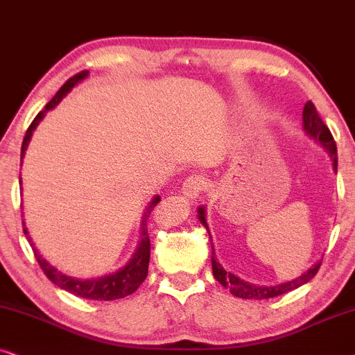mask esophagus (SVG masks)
I'll return each instance as SVG.
<instances>
[{
  "instance_id": "esophagus-1",
  "label": "esophagus",
  "mask_w": 355,
  "mask_h": 355,
  "mask_svg": "<svg viewBox=\"0 0 355 355\" xmlns=\"http://www.w3.org/2000/svg\"><path fill=\"white\" fill-rule=\"evenodd\" d=\"M206 178L202 175H190L185 182H183L182 193L190 200H196L201 195V191L206 190Z\"/></svg>"
}]
</instances>
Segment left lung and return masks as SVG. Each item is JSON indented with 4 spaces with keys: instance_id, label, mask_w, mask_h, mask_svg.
Segmentation results:
<instances>
[{
    "instance_id": "obj_1",
    "label": "left lung",
    "mask_w": 355,
    "mask_h": 355,
    "mask_svg": "<svg viewBox=\"0 0 355 355\" xmlns=\"http://www.w3.org/2000/svg\"><path fill=\"white\" fill-rule=\"evenodd\" d=\"M302 115H304L305 133L309 135L310 138H313L316 143H320L321 146H323L326 150H328L329 155H331V159H333L334 172H338L336 143H334L331 131H329L328 126H326L323 120H321L315 105L310 101L305 103L304 113H302ZM198 219H200L201 224L205 225L207 232H209V227H207V222H206V211L202 206L198 209ZM209 239H211V234H209ZM211 263H212V274H214L217 282H220L225 289H229L230 294L235 297H240V299H254V300L272 299V297L287 294V292H291V291L297 289V287L306 284L310 279H313L315 274L318 272V269L321 266V261H318L316 264H313L309 271H306L305 274H302L300 277H297V279H294V281L284 282V284L266 287V286H253V284H250V282H245L243 279H240V277L235 276V274L225 271V269L220 266V263L217 261L214 247H212Z\"/></svg>"
}]
</instances>
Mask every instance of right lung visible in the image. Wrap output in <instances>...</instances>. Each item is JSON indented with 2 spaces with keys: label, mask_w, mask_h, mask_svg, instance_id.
<instances>
[{
  "label": "right lung",
  "mask_w": 355,
  "mask_h": 355,
  "mask_svg": "<svg viewBox=\"0 0 355 355\" xmlns=\"http://www.w3.org/2000/svg\"><path fill=\"white\" fill-rule=\"evenodd\" d=\"M89 74V71H81L73 78L68 79L58 92L55 94V97L46 103L45 108L42 112H39V115L34 118V121L31 123V126L26 131V136H24L22 141V148H21V159L26 154L27 146H29V141L32 138V133L37 128V125L42 121V118L45 116V113L55 108L58 103L61 102L66 94H68L71 89H73L76 84L81 83L83 79H86ZM21 177H19V183H21ZM160 201V196H154V200L149 202V206L146 207L144 214H143V220H141V239H139V245L136 248V252L131 259L128 261L126 266H123L121 269H118L116 272L107 274V276L97 277V279H76V277L66 276L58 269L51 266V264L46 261V259L42 258V254L39 253V250L35 248L34 242L29 237V232L26 229V222L22 220V229L24 234H26L27 240H29L32 250H34V254L39 261L42 271L45 272V276L53 282L55 286L61 287L69 294L83 297V299H89V300H116V299H123V297L131 295L133 292L138 289V287L143 284V281L148 277V268H149V258H150V240H149V234H148V220L150 212L157 202Z\"/></svg>",
  "instance_id": "add662e5"
}]
</instances>
